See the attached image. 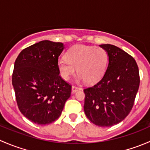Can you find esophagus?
Segmentation results:
<instances>
[{"mask_svg": "<svg viewBox=\"0 0 150 150\" xmlns=\"http://www.w3.org/2000/svg\"><path fill=\"white\" fill-rule=\"evenodd\" d=\"M81 88H78V87H77V86H73L72 87V93H75V92L76 91H78V90H81Z\"/></svg>", "mask_w": 150, "mask_h": 150, "instance_id": "obj_1", "label": "esophagus"}]
</instances>
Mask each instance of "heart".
Segmentation results:
<instances>
[{"mask_svg": "<svg viewBox=\"0 0 150 150\" xmlns=\"http://www.w3.org/2000/svg\"><path fill=\"white\" fill-rule=\"evenodd\" d=\"M108 61V54L102 47L76 45L67 51L65 58L58 60L57 67L64 80H69L77 68L78 79L94 84L104 76Z\"/></svg>", "mask_w": 150, "mask_h": 150, "instance_id": "heart-1", "label": "heart"}]
</instances>
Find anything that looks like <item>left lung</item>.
I'll return each instance as SVG.
<instances>
[{
    "label": "left lung",
    "instance_id": "left-lung-1",
    "mask_svg": "<svg viewBox=\"0 0 150 150\" xmlns=\"http://www.w3.org/2000/svg\"><path fill=\"white\" fill-rule=\"evenodd\" d=\"M99 46L108 54V65L99 82L84 89V112L95 125L110 127L131 112L139 87V72L135 59L123 50L111 44Z\"/></svg>",
    "mask_w": 150,
    "mask_h": 150
}]
</instances>
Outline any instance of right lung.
Here are the masks:
<instances>
[{"mask_svg": "<svg viewBox=\"0 0 150 150\" xmlns=\"http://www.w3.org/2000/svg\"><path fill=\"white\" fill-rule=\"evenodd\" d=\"M62 43L42 40L22 50L14 63L12 85L18 107L30 121L48 125L59 117L71 86L59 75Z\"/></svg>", "mask_w": 150, "mask_h": 150, "instance_id": "add662e5", "label": "right lung"}]
</instances>
